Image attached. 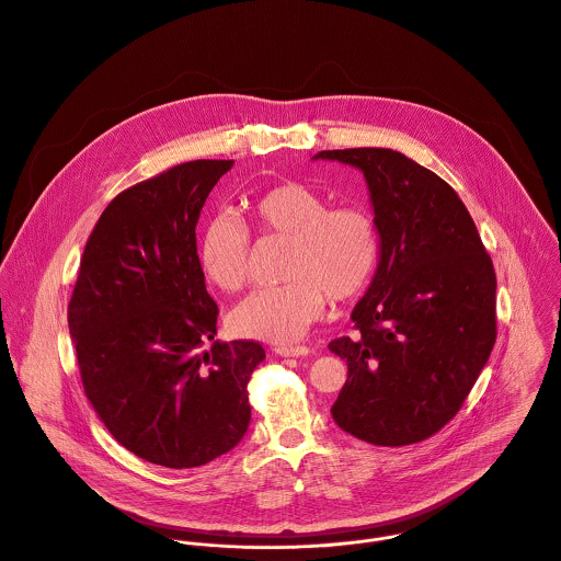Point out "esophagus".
<instances>
[{"mask_svg":"<svg viewBox=\"0 0 561 561\" xmlns=\"http://www.w3.org/2000/svg\"><path fill=\"white\" fill-rule=\"evenodd\" d=\"M274 353L280 357H307L311 351L307 346H276Z\"/></svg>","mask_w":561,"mask_h":561,"instance_id":"34e87169","label":"esophagus"}]
</instances>
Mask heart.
<instances>
[{
    "instance_id": "1",
    "label": "heart",
    "mask_w": 561,
    "mask_h": 561,
    "mask_svg": "<svg viewBox=\"0 0 561 561\" xmlns=\"http://www.w3.org/2000/svg\"><path fill=\"white\" fill-rule=\"evenodd\" d=\"M261 234L289 241L280 287L256 289L228 318L237 337L267 344H294L305 337L324 309L359 296L373 280L380 237L373 215L362 206L331 208V202L302 183H283L256 195L248 208ZM250 237L228 215L208 219L197 241V263L206 280L237 291L248 276Z\"/></svg>"
}]
</instances>
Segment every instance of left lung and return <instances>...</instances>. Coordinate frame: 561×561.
Segmentation results:
<instances>
[{"instance_id":"obj_1","label":"left lung","mask_w":561,"mask_h":561,"mask_svg":"<svg viewBox=\"0 0 561 561\" xmlns=\"http://www.w3.org/2000/svg\"><path fill=\"white\" fill-rule=\"evenodd\" d=\"M370 191L380 256L353 311L355 340L331 353L348 378L333 420L374 446L437 433L463 404L496 342V274L455 188L389 148L324 150Z\"/></svg>"}]
</instances>
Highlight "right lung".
<instances>
[{
    "mask_svg": "<svg viewBox=\"0 0 561 561\" xmlns=\"http://www.w3.org/2000/svg\"><path fill=\"white\" fill-rule=\"evenodd\" d=\"M234 161H188L122 191L91 230L67 307L84 393L137 457L195 468L250 424L256 342L219 344L195 224ZM211 348L206 350L205 344Z\"/></svg>",
    "mask_w": 561,
    "mask_h": 561,
    "instance_id": "obj_1",
    "label": "right lung"
}]
</instances>
